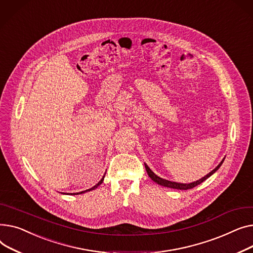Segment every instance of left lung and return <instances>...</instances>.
Masks as SVG:
<instances>
[{"label":"left lung","instance_id":"8db88e82","mask_svg":"<svg viewBox=\"0 0 253 253\" xmlns=\"http://www.w3.org/2000/svg\"><path fill=\"white\" fill-rule=\"evenodd\" d=\"M222 162H224V159H222V160L220 161L219 165H218L213 170H211L209 174H206L205 176L202 177V179H200V180H198V181H196V182L190 183V184H181V183H174V182H170V181H168V180H163V179H161V177L157 176V175L149 169V167H148L147 165H145V169H146V171H147L148 175H149V176L151 177V180H153V181H154L155 183H157L158 185H161V186H163V187H168V188L177 189V190H189V189H192V188H194V187L198 186L199 184H201L202 182H204L206 179H209V177H210L211 174H213V173L219 169V167L221 166Z\"/></svg>","mask_w":253,"mask_h":253}]
</instances>
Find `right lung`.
Masks as SVG:
<instances>
[{
	"label": "right lung",
	"instance_id": "1",
	"mask_svg": "<svg viewBox=\"0 0 253 253\" xmlns=\"http://www.w3.org/2000/svg\"><path fill=\"white\" fill-rule=\"evenodd\" d=\"M104 176H105V174H104ZM104 176L102 177V179H101V181L97 184V185H95L93 188H91V189H88V190H85V191H83V192H80V193H77V194H82V193H84V192H86V191H91V190H94V189H96L98 186H100L102 183H103V180H104Z\"/></svg>",
	"mask_w": 253,
	"mask_h": 253
}]
</instances>
